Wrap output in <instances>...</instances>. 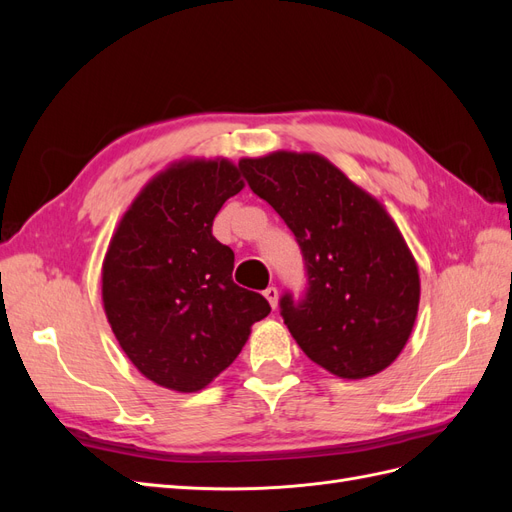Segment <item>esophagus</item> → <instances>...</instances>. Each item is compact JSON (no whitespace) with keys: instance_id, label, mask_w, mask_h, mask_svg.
<instances>
[{"instance_id":"esophagus-1","label":"esophagus","mask_w":512,"mask_h":512,"mask_svg":"<svg viewBox=\"0 0 512 512\" xmlns=\"http://www.w3.org/2000/svg\"><path fill=\"white\" fill-rule=\"evenodd\" d=\"M262 294H265V299H267L269 305L275 309V307H277V288H275V286H269V288L262 290Z\"/></svg>"}]
</instances>
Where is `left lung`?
<instances>
[{"label": "left lung", "instance_id": "left-lung-1", "mask_svg": "<svg viewBox=\"0 0 512 512\" xmlns=\"http://www.w3.org/2000/svg\"><path fill=\"white\" fill-rule=\"evenodd\" d=\"M239 170L299 243L307 286L282 294L280 314L301 350L348 380L389 367L412 333L421 284L378 200L316 153L277 151Z\"/></svg>", "mask_w": 512, "mask_h": 512}]
</instances>
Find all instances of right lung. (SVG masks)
<instances>
[{
  "label": "right lung",
  "mask_w": 512,
  "mask_h": 512,
  "mask_svg": "<svg viewBox=\"0 0 512 512\" xmlns=\"http://www.w3.org/2000/svg\"><path fill=\"white\" fill-rule=\"evenodd\" d=\"M241 190L226 160L168 168L138 194L106 252V318L136 369L166 389H205L271 312L262 294L232 282L235 254L211 232Z\"/></svg>",
  "instance_id": "right-lung-1"
}]
</instances>
